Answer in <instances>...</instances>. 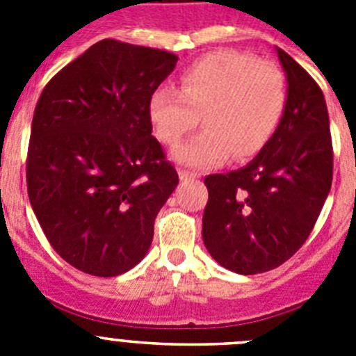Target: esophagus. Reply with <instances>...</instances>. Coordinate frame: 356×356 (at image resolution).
<instances>
[{
	"mask_svg": "<svg viewBox=\"0 0 356 356\" xmlns=\"http://www.w3.org/2000/svg\"><path fill=\"white\" fill-rule=\"evenodd\" d=\"M178 176H180L181 181H187V180H196V178H200V175L194 171H187V169H180L178 171Z\"/></svg>",
	"mask_w": 356,
	"mask_h": 356,
	"instance_id": "obj_1",
	"label": "esophagus"
}]
</instances>
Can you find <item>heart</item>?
Wrapping results in <instances>:
<instances>
[{"instance_id":"1","label":"heart","mask_w":356,"mask_h":356,"mask_svg":"<svg viewBox=\"0 0 356 356\" xmlns=\"http://www.w3.org/2000/svg\"><path fill=\"white\" fill-rule=\"evenodd\" d=\"M282 69L248 53L217 51L185 69L180 90L162 85L149 97V119L163 144L175 146L201 121L205 130L172 151L176 162L207 169L229 156L246 160L271 139L284 114Z\"/></svg>"}]
</instances>
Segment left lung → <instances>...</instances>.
I'll list each match as a JSON object with an SVG mask.
<instances>
[{"label": "left lung", "instance_id": "8db88e82", "mask_svg": "<svg viewBox=\"0 0 356 356\" xmlns=\"http://www.w3.org/2000/svg\"><path fill=\"white\" fill-rule=\"evenodd\" d=\"M287 102L275 134L248 165L209 175L203 242L212 259L238 275L287 262L312 232L328 197L333 149L325 96L314 78L276 48Z\"/></svg>", "mask_w": 356, "mask_h": 356}]
</instances>
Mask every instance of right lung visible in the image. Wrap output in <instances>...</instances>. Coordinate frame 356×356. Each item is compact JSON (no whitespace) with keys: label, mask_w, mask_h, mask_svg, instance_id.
Returning a JSON list of instances; mask_svg holds the SVG:
<instances>
[{"label":"right lung","mask_w":356,"mask_h":356,"mask_svg":"<svg viewBox=\"0 0 356 356\" xmlns=\"http://www.w3.org/2000/svg\"><path fill=\"white\" fill-rule=\"evenodd\" d=\"M178 56L103 39L44 87L31 121L28 197L53 250L92 276L146 257L178 172L151 135L149 97Z\"/></svg>","instance_id":"right-lung-1"}]
</instances>
